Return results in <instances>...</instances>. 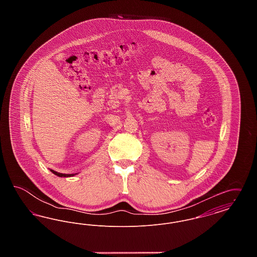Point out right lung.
Segmentation results:
<instances>
[{"label":"right lung","instance_id":"right-lung-1","mask_svg":"<svg viewBox=\"0 0 257 257\" xmlns=\"http://www.w3.org/2000/svg\"><path fill=\"white\" fill-rule=\"evenodd\" d=\"M51 171L54 173V174H56V175H58L59 177H71V176H74L75 174L72 173V174H66V173H60V172H58V171H53V170H51Z\"/></svg>","mask_w":257,"mask_h":257}]
</instances>
